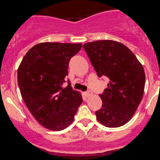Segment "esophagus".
Wrapping results in <instances>:
<instances>
[{
    "instance_id": "1",
    "label": "esophagus",
    "mask_w": 160,
    "mask_h": 160,
    "mask_svg": "<svg viewBox=\"0 0 160 160\" xmlns=\"http://www.w3.org/2000/svg\"><path fill=\"white\" fill-rule=\"evenodd\" d=\"M92 91H90V90L87 91V92H85V96H87V97H89V96H92Z\"/></svg>"
}]
</instances>
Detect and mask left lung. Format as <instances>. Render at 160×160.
<instances>
[{
    "mask_svg": "<svg viewBox=\"0 0 160 160\" xmlns=\"http://www.w3.org/2000/svg\"><path fill=\"white\" fill-rule=\"evenodd\" d=\"M91 64L99 77L109 79L108 87L99 95L102 106L96 118L108 128L128 123L143 99L145 73L141 63L130 49L114 40H98L84 44Z\"/></svg>",
    "mask_w": 160,
    "mask_h": 160,
    "instance_id": "obj_1",
    "label": "left lung"
}]
</instances>
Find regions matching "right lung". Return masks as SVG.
Returning <instances> with one entry per match:
<instances>
[{"instance_id": "right-lung-1", "label": "right lung", "mask_w": 160, "mask_h": 160, "mask_svg": "<svg viewBox=\"0 0 160 160\" xmlns=\"http://www.w3.org/2000/svg\"><path fill=\"white\" fill-rule=\"evenodd\" d=\"M81 43L42 42L25 54L17 71L21 96L32 116L51 131H61L73 122L83 102L82 95L63 87L70 59Z\"/></svg>"}]
</instances>
